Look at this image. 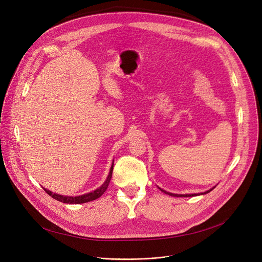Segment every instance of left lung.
<instances>
[{"instance_id":"obj_1","label":"left lung","mask_w":262,"mask_h":262,"mask_svg":"<svg viewBox=\"0 0 262 262\" xmlns=\"http://www.w3.org/2000/svg\"><path fill=\"white\" fill-rule=\"evenodd\" d=\"M213 188H214V187H213ZM213 188H212V189H210V190H208V191H206V192H204V193H194V194H174V193H170V192L165 191V190H163V189H161V188L159 187V189L161 190V191H162V192H164V193H166V194L171 195V196H183V198H188V196H195V195H200V194H206V193H208V192L212 191Z\"/></svg>"}]
</instances>
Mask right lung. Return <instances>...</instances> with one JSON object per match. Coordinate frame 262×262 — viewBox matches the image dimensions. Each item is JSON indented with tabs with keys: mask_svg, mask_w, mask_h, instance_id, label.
<instances>
[{
	"mask_svg": "<svg viewBox=\"0 0 262 262\" xmlns=\"http://www.w3.org/2000/svg\"><path fill=\"white\" fill-rule=\"evenodd\" d=\"M113 167H114V163L112 165L111 167V170H110V173L105 180V182L99 187L97 188L96 190H94V191L90 192V193H85L83 195H79V196H64V195H60V194H56V193H53L52 191H50V190H47L43 188L45 191L48 193L51 198H53L54 200L58 201V202H61V203H64V204H83V203H88V202H92L94 200H96L98 198H100L104 192L105 190L107 189V186L111 182V179H112V173H113Z\"/></svg>",
	"mask_w": 262,
	"mask_h": 262,
	"instance_id": "1",
	"label": "right lung"
}]
</instances>
